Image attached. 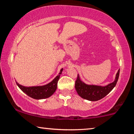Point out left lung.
<instances>
[{
  "label": "left lung",
  "instance_id": "left-lung-1",
  "mask_svg": "<svg viewBox=\"0 0 134 134\" xmlns=\"http://www.w3.org/2000/svg\"><path fill=\"white\" fill-rule=\"evenodd\" d=\"M120 70L119 69L115 76V80L108 85L102 86L93 85H87L83 82L78 74L75 83V88L78 94L83 99L90 101H97L103 98L109 93L115 87L118 80Z\"/></svg>",
  "mask_w": 134,
  "mask_h": 134
}]
</instances>
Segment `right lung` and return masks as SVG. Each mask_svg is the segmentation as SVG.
Returning <instances> with one entry per match:
<instances>
[{
    "instance_id": "1",
    "label": "right lung",
    "mask_w": 134,
    "mask_h": 134,
    "mask_svg": "<svg viewBox=\"0 0 134 134\" xmlns=\"http://www.w3.org/2000/svg\"><path fill=\"white\" fill-rule=\"evenodd\" d=\"M63 70V69H61L58 75L53 80L44 86L26 87V86L19 85L17 81H16V83L22 92L32 98L35 99H46L50 97L55 92L57 87L58 81L60 79V74L62 73Z\"/></svg>"
}]
</instances>
